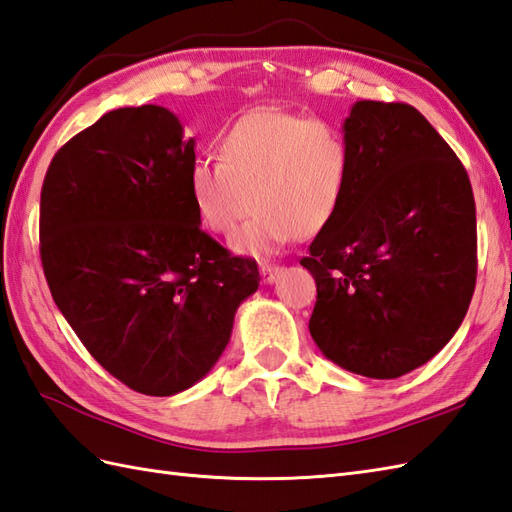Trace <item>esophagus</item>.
<instances>
[{
    "mask_svg": "<svg viewBox=\"0 0 512 512\" xmlns=\"http://www.w3.org/2000/svg\"><path fill=\"white\" fill-rule=\"evenodd\" d=\"M280 273H282L280 265H263V267H260V278H263L265 284L276 282Z\"/></svg>",
    "mask_w": 512,
    "mask_h": 512,
    "instance_id": "obj_1",
    "label": "esophagus"
}]
</instances>
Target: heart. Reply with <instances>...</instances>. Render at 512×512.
Here are the masks:
<instances>
[{
    "label": "heart",
    "mask_w": 512,
    "mask_h": 512,
    "mask_svg": "<svg viewBox=\"0 0 512 512\" xmlns=\"http://www.w3.org/2000/svg\"><path fill=\"white\" fill-rule=\"evenodd\" d=\"M219 160L197 158L189 199L199 226L230 239L241 256L276 254L295 236L310 239L339 215L352 182V147L330 121L282 108L239 117L217 139Z\"/></svg>",
    "instance_id": "1"
}]
</instances>
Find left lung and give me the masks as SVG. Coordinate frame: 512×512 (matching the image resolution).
Instances as JSON below:
<instances>
[{
    "mask_svg": "<svg viewBox=\"0 0 512 512\" xmlns=\"http://www.w3.org/2000/svg\"><path fill=\"white\" fill-rule=\"evenodd\" d=\"M352 182L299 260L317 282L308 330L323 356L391 380L439 354L476 289V202L463 162L417 108L352 106Z\"/></svg>",
    "mask_w": 512,
    "mask_h": 512,
    "instance_id": "left-lung-1",
    "label": "left lung"
}]
</instances>
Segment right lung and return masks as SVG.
I'll list each match as a JSON object with an SVG mask.
<instances>
[{
  "instance_id": "obj_1",
  "label": "right lung",
  "mask_w": 512,
  "mask_h": 512,
  "mask_svg": "<svg viewBox=\"0 0 512 512\" xmlns=\"http://www.w3.org/2000/svg\"><path fill=\"white\" fill-rule=\"evenodd\" d=\"M195 141L162 106L110 110L62 145L41 189V263L60 313L110 376L154 397L215 367L258 265L195 219Z\"/></svg>"
}]
</instances>
